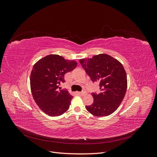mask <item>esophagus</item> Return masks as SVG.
<instances>
[{"label": "esophagus", "mask_w": 157, "mask_h": 157, "mask_svg": "<svg viewBox=\"0 0 157 157\" xmlns=\"http://www.w3.org/2000/svg\"><path fill=\"white\" fill-rule=\"evenodd\" d=\"M86 90H85V89H83L82 92H78V94L79 95H81V96H84V94H86Z\"/></svg>", "instance_id": "1"}]
</instances>
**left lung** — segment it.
<instances>
[{
  "label": "left lung",
  "mask_w": 157,
  "mask_h": 157,
  "mask_svg": "<svg viewBox=\"0 0 157 157\" xmlns=\"http://www.w3.org/2000/svg\"><path fill=\"white\" fill-rule=\"evenodd\" d=\"M93 82H98L100 93H92L94 102L86 106L88 112L96 117H105L115 112L124 98L127 76L123 65L107 54L94 56L79 60Z\"/></svg>",
  "instance_id": "obj_1"
}]
</instances>
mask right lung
<instances>
[{
	"mask_svg": "<svg viewBox=\"0 0 157 157\" xmlns=\"http://www.w3.org/2000/svg\"><path fill=\"white\" fill-rule=\"evenodd\" d=\"M77 65L75 61L65 59L59 55H48L34 65L30 76L31 93L41 110L52 117L67 111L73 96L67 90H61L64 76Z\"/></svg>",
	"mask_w": 157,
	"mask_h": 157,
	"instance_id": "right-lung-1",
	"label": "right lung"
}]
</instances>
